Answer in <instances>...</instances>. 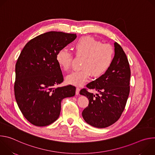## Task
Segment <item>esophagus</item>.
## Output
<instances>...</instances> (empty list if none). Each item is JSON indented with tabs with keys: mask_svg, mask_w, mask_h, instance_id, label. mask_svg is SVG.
<instances>
[{
	"mask_svg": "<svg viewBox=\"0 0 155 155\" xmlns=\"http://www.w3.org/2000/svg\"><path fill=\"white\" fill-rule=\"evenodd\" d=\"M80 88L79 87H77L76 88V92H75V93H76V94L77 95H78V94H79V92H80Z\"/></svg>",
	"mask_w": 155,
	"mask_h": 155,
	"instance_id": "34e87169",
	"label": "esophagus"
}]
</instances>
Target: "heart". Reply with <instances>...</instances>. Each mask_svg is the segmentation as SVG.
Returning a JSON list of instances; mask_svg holds the SVG:
<instances>
[{
  "label": "heart",
  "mask_w": 155,
  "mask_h": 155,
  "mask_svg": "<svg viewBox=\"0 0 155 155\" xmlns=\"http://www.w3.org/2000/svg\"><path fill=\"white\" fill-rule=\"evenodd\" d=\"M74 50L77 58H83L81 70L69 74L65 80L68 84L78 86L83 85L91 75L94 78L104 75L111 67L115 56L112 45L89 36L80 38L74 44ZM73 59V54L65 48L59 50L56 56L58 64L64 71L71 68Z\"/></svg>",
  "instance_id": "heart-1"
}]
</instances>
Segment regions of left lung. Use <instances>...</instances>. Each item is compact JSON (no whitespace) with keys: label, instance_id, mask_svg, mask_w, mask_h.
Segmentation results:
<instances>
[{"label":"left lung","instance_id":"8db88e82","mask_svg":"<svg viewBox=\"0 0 155 155\" xmlns=\"http://www.w3.org/2000/svg\"><path fill=\"white\" fill-rule=\"evenodd\" d=\"M114 46V59L109 70L80 92L89 100L88 106L82 112L83 118L87 124L97 128L107 127L119 120L129 94L130 70L128 59L117 42ZM87 89L98 93L95 95Z\"/></svg>","mask_w":155,"mask_h":155}]
</instances>
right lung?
<instances>
[{
  "mask_svg": "<svg viewBox=\"0 0 155 155\" xmlns=\"http://www.w3.org/2000/svg\"><path fill=\"white\" fill-rule=\"evenodd\" d=\"M76 34L51 31L28 41L15 65V96L21 113L33 125L45 126L59 117L63 99L75 94L72 85L58 87L64 81L56 56L73 41Z\"/></svg>",
  "mask_w": 155,
  "mask_h": 155,
  "instance_id": "add662e5",
  "label": "right lung"
}]
</instances>
